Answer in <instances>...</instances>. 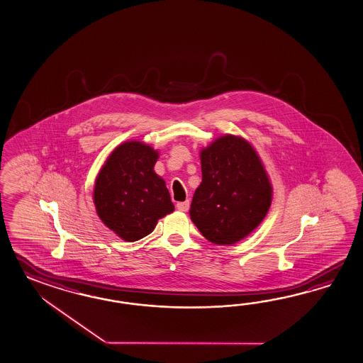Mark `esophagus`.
Instances as JSON below:
<instances>
[{"label": "esophagus", "mask_w": 363, "mask_h": 363, "mask_svg": "<svg viewBox=\"0 0 363 363\" xmlns=\"http://www.w3.org/2000/svg\"><path fill=\"white\" fill-rule=\"evenodd\" d=\"M176 207H177L178 211L186 213V211L189 210V207H190V202H189V201H185V202H178V203L176 204Z\"/></svg>", "instance_id": "1"}]
</instances>
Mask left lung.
Returning <instances> with one entry per match:
<instances>
[{
  "label": "left lung",
  "mask_w": 363,
  "mask_h": 363,
  "mask_svg": "<svg viewBox=\"0 0 363 363\" xmlns=\"http://www.w3.org/2000/svg\"><path fill=\"white\" fill-rule=\"evenodd\" d=\"M202 182L195 190L190 218L206 239L232 245L265 219L273 187L250 143L223 135L199 152Z\"/></svg>",
  "instance_id": "8db88e82"
}]
</instances>
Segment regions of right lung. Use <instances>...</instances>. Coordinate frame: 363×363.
<instances>
[{
  "label": "right lung",
  "instance_id": "1",
  "mask_svg": "<svg viewBox=\"0 0 363 363\" xmlns=\"http://www.w3.org/2000/svg\"><path fill=\"white\" fill-rule=\"evenodd\" d=\"M159 152L139 140L122 143L98 173L93 201L99 219L128 242L145 238L174 211L165 181L156 174Z\"/></svg>",
  "mask_w": 363,
  "mask_h": 363
}]
</instances>
